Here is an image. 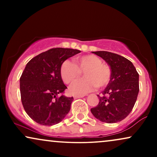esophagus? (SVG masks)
I'll return each instance as SVG.
<instances>
[{
  "label": "esophagus",
  "mask_w": 157,
  "mask_h": 157,
  "mask_svg": "<svg viewBox=\"0 0 157 157\" xmlns=\"http://www.w3.org/2000/svg\"><path fill=\"white\" fill-rule=\"evenodd\" d=\"M84 97V95H77V94L74 95V98H75V99L82 98V97Z\"/></svg>",
  "instance_id": "obj_1"
}]
</instances>
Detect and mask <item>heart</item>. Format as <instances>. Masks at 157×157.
Returning a JSON list of instances; mask_svg holds the SVG:
<instances>
[{
	"label": "heart",
	"mask_w": 157,
	"mask_h": 157,
	"mask_svg": "<svg viewBox=\"0 0 157 157\" xmlns=\"http://www.w3.org/2000/svg\"><path fill=\"white\" fill-rule=\"evenodd\" d=\"M75 64L68 60L63 63L60 74L65 83L72 84L79 78L82 73L86 78L75 82L70 87V91L75 94H85L97 87L103 89L109 84L111 69L109 65L94 55H86L75 58Z\"/></svg>",
	"instance_id": "heart-1"
}]
</instances>
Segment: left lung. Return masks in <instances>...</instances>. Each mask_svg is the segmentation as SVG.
Here are the masks:
<instances>
[{
  "instance_id": "8db88e82",
  "label": "left lung",
  "mask_w": 157,
  "mask_h": 157,
  "mask_svg": "<svg viewBox=\"0 0 157 157\" xmlns=\"http://www.w3.org/2000/svg\"><path fill=\"white\" fill-rule=\"evenodd\" d=\"M110 66L111 79L99 97L98 105L91 109L100 121L116 123L124 120L134 108L140 91L139 74L130 60L117 54L93 52Z\"/></svg>"
}]
</instances>
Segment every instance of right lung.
<instances>
[{"label": "right lung", "instance_id": "obj_1", "mask_svg": "<svg viewBox=\"0 0 157 157\" xmlns=\"http://www.w3.org/2000/svg\"><path fill=\"white\" fill-rule=\"evenodd\" d=\"M80 52L73 48H53L26 64L20 78L21 102L27 114L40 125L59 123L69 112L73 97L58 96L67 89L60 69L66 59Z\"/></svg>", "mask_w": 157, "mask_h": 157}]
</instances>
